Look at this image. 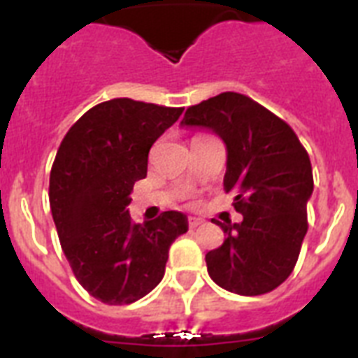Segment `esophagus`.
I'll use <instances>...</instances> for the list:
<instances>
[{
  "instance_id": "34e87169",
  "label": "esophagus",
  "mask_w": 358,
  "mask_h": 358,
  "mask_svg": "<svg viewBox=\"0 0 358 358\" xmlns=\"http://www.w3.org/2000/svg\"><path fill=\"white\" fill-rule=\"evenodd\" d=\"M187 223H189V229H196L199 224H202V219L201 217H193V215H191V217L187 219Z\"/></svg>"
}]
</instances>
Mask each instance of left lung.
Listing matches in <instances>:
<instances>
[{
  "label": "left lung",
  "instance_id": "8db88e82",
  "mask_svg": "<svg viewBox=\"0 0 358 358\" xmlns=\"http://www.w3.org/2000/svg\"><path fill=\"white\" fill-rule=\"evenodd\" d=\"M182 128L210 129L227 146L224 191L234 193L241 223L206 255L210 277L238 295H262L294 271L305 239L306 202L314 191L310 157L288 124L238 92L191 106Z\"/></svg>",
  "mask_w": 358,
  "mask_h": 358
}]
</instances>
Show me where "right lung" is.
Masks as SVG:
<instances>
[{
	"label": "right lung",
	"mask_w": 358,
	"mask_h": 358,
	"mask_svg": "<svg viewBox=\"0 0 358 358\" xmlns=\"http://www.w3.org/2000/svg\"><path fill=\"white\" fill-rule=\"evenodd\" d=\"M184 108L113 98L89 109L64 135L50 174V206L76 278L108 305H129L165 275L169 249L189 224L182 212L134 223L129 195L148 152Z\"/></svg>",
	"instance_id": "1"
}]
</instances>
